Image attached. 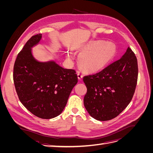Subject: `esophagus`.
I'll return each mask as SVG.
<instances>
[{"label":"esophagus","mask_w":153,"mask_h":153,"mask_svg":"<svg viewBox=\"0 0 153 153\" xmlns=\"http://www.w3.org/2000/svg\"><path fill=\"white\" fill-rule=\"evenodd\" d=\"M77 75H78V80H82V78H83V76H84V74H83V73H81V72H80V71H78V72H77Z\"/></svg>","instance_id":"1"}]
</instances>
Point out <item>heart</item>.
<instances>
[{
	"label": "heart",
	"instance_id": "b5f03b06",
	"mask_svg": "<svg viewBox=\"0 0 153 153\" xmlns=\"http://www.w3.org/2000/svg\"><path fill=\"white\" fill-rule=\"evenodd\" d=\"M115 52L116 48L112 43L90 41L82 47L78 62L86 70L97 71L103 69L113 59ZM68 57L71 58V55L68 53Z\"/></svg>",
	"mask_w": 153,
	"mask_h": 153
}]
</instances>
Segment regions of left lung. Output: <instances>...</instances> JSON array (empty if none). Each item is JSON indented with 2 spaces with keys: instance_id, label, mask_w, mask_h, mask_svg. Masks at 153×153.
<instances>
[{
  "instance_id": "1",
  "label": "left lung",
  "mask_w": 153,
  "mask_h": 153,
  "mask_svg": "<svg viewBox=\"0 0 153 153\" xmlns=\"http://www.w3.org/2000/svg\"><path fill=\"white\" fill-rule=\"evenodd\" d=\"M137 77V59L129 47L121 59L102 71L83 77L87 87L84 104L87 112L100 121L117 117L130 103Z\"/></svg>"
}]
</instances>
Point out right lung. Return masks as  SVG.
<instances>
[{
	"instance_id": "add662e5",
	"label": "right lung",
	"mask_w": 153,
	"mask_h": 153,
	"mask_svg": "<svg viewBox=\"0 0 153 153\" xmlns=\"http://www.w3.org/2000/svg\"><path fill=\"white\" fill-rule=\"evenodd\" d=\"M42 38L32 36L18 54L13 69V80L21 103L30 112L50 119L61 114L78 77L74 69H64L55 61H39L32 49Z\"/></svg>"
}]
</instances>
